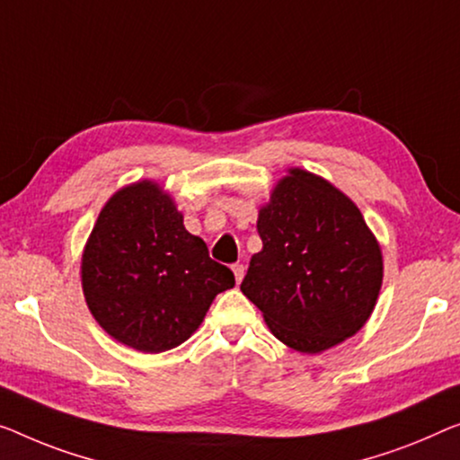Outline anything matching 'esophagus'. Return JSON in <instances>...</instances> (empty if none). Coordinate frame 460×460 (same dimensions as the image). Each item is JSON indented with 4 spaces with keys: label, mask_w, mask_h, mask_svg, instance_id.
I'll return each instance as SVG.
<instances>
[{
    "label": "esophagus",
    "mask_w": 460,
    "mask_h": 460,
    "mask_svg": "<svg viewBox=\"0 0 460 460\" xmlns=\"http://www.w3.org/2000/svg\"><path fill=\"white\" fill-rule=\"evenodd\" d=\"M231 270H233V274H235L237 285L242 283V279H243V274H245V266H243L242 262H237V264H233V266H231Z\"/></svg>",
    "instance_id": "obj_1"
}]
</instances>
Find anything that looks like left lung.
Wrapping results in <instances>:
<instances>
[{"instance_id": "8db88e82", "label": "left lung", "mask_w": 460, "mask_h": 460, "mask_svg": "<svg viewBox=\"0 0 460 460\" xmlns=\"http://www.w3.org/2000/svg\"><path fill=\"white\" fill-rule=\"evenodd\" d=\"M258 235L262 250L252 256L242 291L274 337L320 353L366 324L380 293L382 253L345 194L291 169L260 210Z\"/></svg>"}]
</instances>
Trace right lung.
<instances>
[{"label":"right lung","mask_w":460,"mask_h":460,"mask_svg":"<svg viewBox=\"0 0 460 460\" xmlns=\"http://www.w3.org/2000/svg\"><path fill=\"white\" fill-rule=\"evenodd\" d=\"M235 277L183 227L173 200L150 181L105 204L82 258V289L94 320L144 353L181 345Z\"/></svg>","instance_id":"obj_1"}]
</instances>
